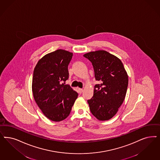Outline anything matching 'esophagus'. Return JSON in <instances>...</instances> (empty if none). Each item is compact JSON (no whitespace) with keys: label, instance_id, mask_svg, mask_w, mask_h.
<instances>
[{"label":"esophagus","instance_id":"34e87169","mask_svg":"<svg viewBox=\"0 0 160 160\" xmlns=\"http://www.w3.org/2000/svg\"><path fill=\"white\" fill-rule=\"evenodd\" d=\"M78 91L79 93H82L83 92V88H78Z\"/></svg>","mask_w":160,"mask_h":160}]
</instances>
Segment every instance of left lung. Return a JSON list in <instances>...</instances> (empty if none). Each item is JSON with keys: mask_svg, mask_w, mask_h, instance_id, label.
<instances>
[{"mask_svg": "<svg viewBox=\"0 0 160 160\" xmlns=\"http://www.w3.org/2000/svg\"><path fill=\"white\" fill-rule=\"evenodd\" d=\"M93 67L94 77L101 83L94 86L93 96L88 100L91 113L100 121H107L116 115L125 99L128 76L116 56L103 50L83 55Z\"/></svg>", "mask_w": 160, "mask_h": 160, "instance_id": "1", "label": "left lung"}]
</instances>
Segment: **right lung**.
Wrapping results in <instances>:
<instances>
[{"label": "right lung", "instance_id": "obj_1", "mask_svg": "<svg viewBox=\"0 0 160 160\" xmlns=\"http://www.w3.org/2000/svg\"><path fill=\"white\" fill-rule=\"evenodd\" d=\"M72 53L57 50L44 56L33 70V98L44 115L52 121L65 119L70 113L78 93L65 82Z\"/></svg>", "mask_w": 160, "mask_h": 160}]
</instances>
